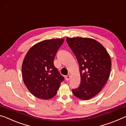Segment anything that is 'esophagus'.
Listing matches in <instances>:
<instances>
[{
  "instance_id": "34e87169",
  "label": "esophagus",
  "mask_w": 126,
  "mask_h": 126,
  "mask_svg": "<svg viewBox=\"0 0 126 126\" xmlns=\"http://www.w3.org/2000/svg\"><path fill=\"white\" fill-rule=\"evenodd\" d=\"M65 80H67V81L69 80V79H70V76H69V75L66 76H65Z\"/></svg>"
}]
</instances>
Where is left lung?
<instances>
[{
  "label": "left lung",
  "mask_w": 126,
  "mask_h": 126,
  "mask_svg": "<svg viewBox=\"0 0 126 126\" xmlns=\"http://www.w3.org/2000/svg\"><path fill=\"white\" fill-rule=\"evenodd\" d=\"M66 41L79 65L80 83L72 92L79 99H91L101 91L109 78L110 55L101 43L91 38H67Z\"/></svg>",
  "instance_id": "8db88e82"
}]
</instances>
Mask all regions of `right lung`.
Listing matches in <instances>:
<instances>
[{"mask_svg": "<svg viewBox=\"0 0 126 126\" xmlns=\"http://www.w3.org/2000/svg\"><path fill=\"white\" fill-rule=\"evenodd\" d=\"M64 40H43L33 46L25 55L22 68L23 80L30 92L38 98H52L64 79L53 62Z\"/></svg>", "mask_w": 126, "mask_h": 126, "instance_id": "1", "label": "right lung"}]
</instances>
